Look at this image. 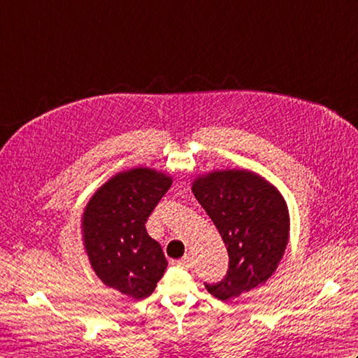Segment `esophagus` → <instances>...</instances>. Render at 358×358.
Here are the masks:
<instances>
[{
	"mask_svg": "<svg viewBox=\"0 0 358 358\" xmlns=\"http://www.w3.org/2000/svg\"><path fill=\"white\" fill-rule=\"evenodd\" d=\"M175 264L180 266V268H185V269H191L192 268V258L191 255H186L185 258H181V260L175 262Z\"/></svg>",
	"mask_w": 358,
	"mask_h": 358,
	"instance_id": "obj_1",
	"label": "esophagus"
}]
</instances>
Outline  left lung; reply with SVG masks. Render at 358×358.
<instances>
[{
	"label": "left lung",
	"instance_id": "obj_1",
	"mask_svg": "<svg viewBox=\"0 0 358 358\" xmlns=\"http://www.w3.org/2000/svg\"><path fill=\"white\" fill-rule=\"evenodd\" d=\"M195 199L214 222L227 248L229 269L218 283H204L218 300L263 285L285 254L289 212L275 186L250 171H214L196 177Z\"/></svg>",
	"mask_w": 358,
	"mask_h": 358
}]
</instances>
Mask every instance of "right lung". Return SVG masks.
Masks as SVG:
<instances>
[{"label": "right lung", "instance_id": "right-lung-1", "mask_svg": "<svg viewBox=\"0 0 358 358\" xmlns=\"http://www.w3.org/2000/svg\"><path fill=\"white\" fill-rule=\"evenodd\" d=\"M171 185L163 172L134 167L96 189L83 214V241L96 277L135 300L154 292L167 268L144 224Z\"/></svg>", "mask_w": 358, "mask_h": 358}]
</instances>
